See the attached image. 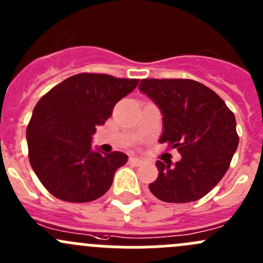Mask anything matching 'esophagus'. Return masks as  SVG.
Returning <instances> with one entry per match:
<instances>
[{"instance_id":"1","label":"esophagus","mask_w":263,"mask_h":263,"mask_svg":"<svg viewBox=\"0 0 263 263\" xmlns=\"http://www.w3.org/2000/svg\"><path fill=\"white\" fill-rule=\"evenodd\" d=\"M129 163L131 164H134V165H141L142 163H144V160H142V159H140V158H136V156H131V158H129Z\"/></svg>"}]
</instances>
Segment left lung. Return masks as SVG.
<instances>
[{
    "label": "left lung",
    "instance_id": "1",
    "mask_svg": "<svg viewBox=\"0 0 263 263\" xmlns=\"http://www.w3.org/2000/svg\"><path fill=\"white\" fill-rule=\"evenodd\" d=\"M139 89L163 116L159 142L182 156L176 164L156 161L159 176L148 190L164 202L200 200L227 173L239 144L234 115L216 92L195 80L144 79Z\"/></svg>",
    "mask_w": 263,
    "mask_h": 263
}]
</instances>
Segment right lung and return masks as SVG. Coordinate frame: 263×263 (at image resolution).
Segmentation results:
<instances>
[{
    "instance_id": "add662e5",
    "label": "right lung",
    "mask_w": 263,
    "mask_h": 263,
    "mask_svg": "<svg viewBox=\"0 0 263 263\" xmlns=\"http://www.w3.org/2000/svg\"><path fill=\"white\" fill-rule=\"evenodd\" d=\"M139 84L104 73H79L50 89L26 128L29 161L42 184L67 202H90L110 188L128 156L91 148L92 135Z\"/></svg>"
}]
</instances>
